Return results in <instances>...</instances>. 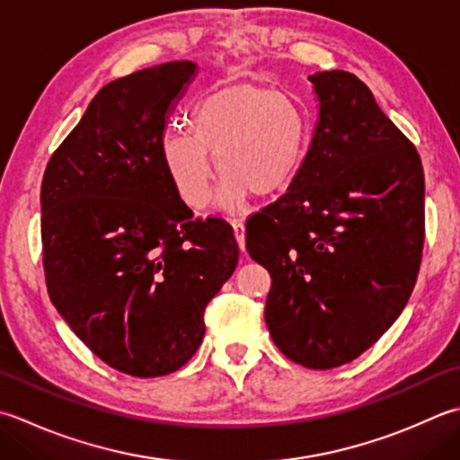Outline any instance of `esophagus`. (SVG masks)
I'll return each instance as SVG.
<instances>
[{
	"instance_id": "esophagus-1",
	"label": "esophagus",
	"mask_w": 460,
	"mask_h": 460,
	"mask_svg": "<svg viewBox=\"0 0 460 460\" xmlns=\"http://www.w3.org/2000/svg\"><path fill=\"white\" fill-rule=\"evenodd\" d=\"M231 225H233V233H235V239L239 243V249L245 251V223L241 219H233Z\"/></svg>"
}]
</instances>
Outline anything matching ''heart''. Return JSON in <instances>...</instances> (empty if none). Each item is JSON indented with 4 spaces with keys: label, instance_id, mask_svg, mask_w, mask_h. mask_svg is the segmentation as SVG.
Returning a JSON list of instances; mask_svg holds the SVG:
<instances>
[{
    "label": "heart",
    "instance_id": "1",
    "mask_svg": "<svg viewBox=\"0 0 460 460\" xmlns=\"http://www.w3.org/2000/svg\"><path fill=\"white\" fill-rule=\"evenodd\" d=\"M309 119L289 93L237 84L195 105L191 131L164 139V159L181 199L201 209L211 199L215 164L225 175L221 201L237 203L249 191L275 195L293 183L307 155Z\"/></svg>",
    "mask_w": 460,
    "mask_h": 460
}]
</instances>
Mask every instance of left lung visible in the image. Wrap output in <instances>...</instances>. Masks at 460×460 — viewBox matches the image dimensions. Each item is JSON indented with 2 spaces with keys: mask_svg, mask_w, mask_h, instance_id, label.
<instances>
[{
  "mask_svg": "<svg viewBox=\"0 0 460 460\" xmlns=\"http://www.w3.org/2000/svg\"><path fill=\"white\" fill-rule=\"evenodd\" d=\"M319 121L299 173L247 221L271 275L265 321L285 357L341 367L381 339L415 289L425 245L417 147L349 71L309 75Z\"/></svg>",
  "mask_w": 460,
  "mask_h": 460,
  "instance_id": "obj_1",
  "label": "left lung"
}]
</instances>
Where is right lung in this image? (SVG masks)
<instances>
[{
    "label": "right lung",
    "mask_w": 460,
    "mask_h": 460,
    "mask_svg": "<svg viewBox=\"0 0 460 460\" xmlns=\"http://www.w3.org/2000/svg\"><path fill=\"white\" fill-rule=\"evenodd\" d=\"M195 69L171 61L99 89L41 181L51 303L92 353L141 379L195 355L239 259L231 225L195 219L164 159L167 117Z\"/></svg>",
    "instance_id": "add662e5"
}]
</instances>
